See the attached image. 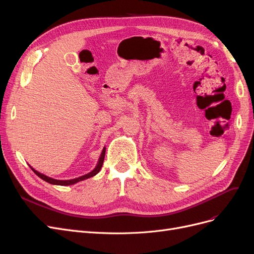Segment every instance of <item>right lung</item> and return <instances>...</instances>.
Returning a JSON list of instances; mask_svg holds the SVG:
<instances>
[{"instance_id": "add662e5", "label": "right lung", "mask_w": 254, "mask_h": 254, "mask_svg": "<svg viewBox=\"0 0 254 254\" xmlns=\"http://www.w3.org/2000/svg\"><path fill=\"white\" fill-rule=\"evenodd\" d=\"M105 152H106V148L104 147V149H103V151H102V154H101V156H100V159H99V163H98L97 167L95 168V170L91 171L90 173H88V174H86V175H83V176H81V177H78V178H75V179H71V180H57V179H53V178H50V177H47V176L41 174V173L37 172V171L34 170L32 167H31V169L34 171V173H35V174H36L38 177H40V178L43 179L44 181H46V182H48V183H50V184L64 185H64H72V184H75V183H77V182H79V181H82V180H85V179H87V178H90V177H92V176L97 175L98 173L100 172L102 166H103L104 158H105Z\"/></svg>"}]
</instances>
